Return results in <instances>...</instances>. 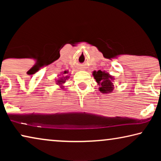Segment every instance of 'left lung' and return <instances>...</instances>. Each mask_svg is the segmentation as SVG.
<instances>
[{
	"label": "left lung",
	"instance_id": "1",
	"mask_svg": "<svg viewBox=\"0 0 161 161\" xmlns=\"http://www.w3.org/2000/svg\"><path fill=\"white\" fill-rule=\"evenodd\" d=\"M93 75L97 83L100 86L99 89L102 93H111L113 91L114 85L111 82L113 77L110 75L108 73L98 70L97 72H93Z\"/></svg>",
	"mask_w": 161,
	"mask_h": 161
}]
</instances>
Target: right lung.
Wrapping results in <instances>:
<instances>
[{
	"mask_svg": "<svg viewBox=\"0 0 161 161\" xmlns=\"http://www.w3.org/2000/svg\"><path fill=\"white\" fill-rule=\"evenodd\" d=\"M67 73H68L67 71H64V75H66ZM68 78H69V76L66 75V77H64V78H61L60 79H58V80H57L56 81V84L58 85H61L63 84V83H64L66 82V80H67V79H68Z\"/></svg>",
	"mask_w": 161,
	"mask_h": 161,
	"instance_id": "1",
	"label": "right lung"
}]
</instances>
